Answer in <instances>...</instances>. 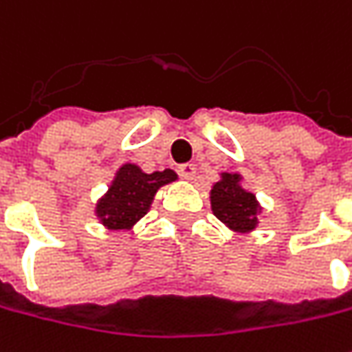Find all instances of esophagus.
Here are the masks:
<instances>
[{"label":"esophagus","instance_id":"34e87169","mask_svg":"<svg viewBox=\"0 0 352 352\" xmlns=\"http://www.w3.org/2000/svg\"><path fill=\"white\" fill-rule=\"evenodd\" d=\"M179 175L183 177V179H187V181L195 179V175H197V165L195 164L179 165Z\"/></svg>","mask_w":352,"mask_h":352}]
</instances>
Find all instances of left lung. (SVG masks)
Instances as JSON below:
<instances>
[{
	"mask_svg": "<svg viewBox=\"0 0 352 352\" xmlns=\"http://www.w3.org/2000/svg\"><path fill=\"white\" fill-rule=\"evenodd\" d=\"M210 204L214 216L234 232L248 234L259 224V202L253 192L241 187V175L237 173H222L210 190Z\"/></svg>",
	"mask_w": 352,
	"mask_h": 352,
	"instance_id": "1",
	"label": "left lung"
}]
</instances>
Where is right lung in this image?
Here are the masks:
<instances>
[{
    "label": "right lung",
    "instance_id": "add662e5",
    "mask_svg": "<svg viewBox=\"0 0 352 352\" xmlns=\"http://www.w3.org/2000/svg\"><path fill=\"white\" fill-rule=\"evenodd\" d=\"M175 179L177 173L171 169L144 173L138 165L124 164L97 202L95 214L107 230H132V226L148 214L155 192Z\"/></svg>",
    "mask_w": 352,
    "mask_h": 352
}]
</instances>
